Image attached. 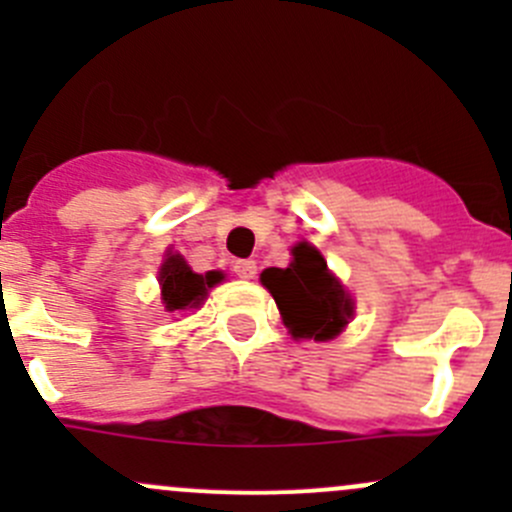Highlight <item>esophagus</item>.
<instances>
[{"label": "esophagus", "mask_w": 512, "mask_h": 512, "mask_svg": "<svg viewBox=\"0 0 512 512\" xmlns=\"http://www.w3.org/2000/svg\"><path fill=\"white\" fill-rule=\"evenodd\" d=\"M232 270H235V275L242 277V280H252V277L257 275V262L255 260H237L235 265H232Z\"/></svg>", "instance_id": "esophagus-1"}]
</instances>
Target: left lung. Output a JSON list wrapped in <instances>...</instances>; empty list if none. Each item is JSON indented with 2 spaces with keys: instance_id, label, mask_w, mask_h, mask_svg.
Segmentation results:
<instances>
[{
  "instance_id": "8db88e82",
  "label": "left lung",
  "mask_w": 512,
  "mask_h": 512,
  "mask_svg": "<svg viewBox=\"0 0 512 512\" xmlns=\"http://www.w3.org/2000/svg\"><path fill=\"white\" fill-rule=\"evenodd\" d=\"M292 255L294 260L285 270L267 267L260 275L262 285L275 297L294 339H334L352 319V297L327 270V262L312 245L299 242Z\"/></svg>"
}]
</instances>
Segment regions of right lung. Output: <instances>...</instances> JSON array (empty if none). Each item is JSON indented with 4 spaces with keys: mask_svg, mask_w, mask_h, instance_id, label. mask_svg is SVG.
Wrapping results in <instances>:
<instances>
[{
    "mask_svg": "<svg viewBox=\"0 0 512 512\" xmlns=\"http://www.w3.org/2000/svg\"><path fill=\"white\" fill-rule=\"evenodd\" d=\"M223 280L220 272H208V275H195L188 267V262L180 255L170 252L165 262L160 265V297L168 312H185L203 304L208 297V289Z\"/></svg>",
    "mask_w": 512,
    "mask_h": 512,
    "instance_id": "right-lung-1",
    "label": "right lung"
}]
</instances>
